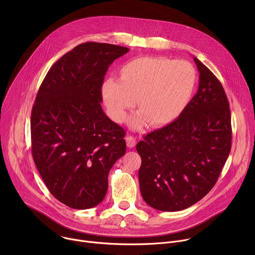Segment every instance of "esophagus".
I'll list each match as a JSON object with an SVG mask.
<instances>
[{"instance_id":"obj_1","label":"esophagus","mask_w":255,"mask_h":255,"mask_svg":"<svg viewBox=\"0 0 255 255\" xmlns=\"http://www.w3.org/2000/svg\"><path fill=\"white\" fill-rule=\"evenodd\" d=\"M126 143H127V146L129 148H133L135 145H136V138L132 135H127L126 136Z\"/></svg>"}]
</instances>
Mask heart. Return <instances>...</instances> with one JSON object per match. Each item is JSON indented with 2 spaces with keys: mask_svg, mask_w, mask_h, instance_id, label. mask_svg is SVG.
Masks as SVG:
<instances>
[{
  "mask_svg": "<svg viewBox=\"0 0 255 255\" xmlns=\"http://www.w3.org/2000/svg\"><path fill=\"white\" fill-rule=\"evenodd\" d=\"M196 82V70L188 61L142 56L119 68L118 81L106 79L101 86V97L109 117L116 123L125 120L137 100L140 112L131 125L139 127L148 121L152 127H163L186 111Z\"/></svg>",
  "mask_w": 255,
  "mask_h": 255,
  "instance_id": "heart-1",
  "label": "heart"
}]
</instances>
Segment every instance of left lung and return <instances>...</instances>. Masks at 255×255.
I'll list each match as a JSON object with an SVG mask.
<instances>
[{"instance_id":"8db88e82","label":"left lung","mask_w":255,"mask_h":255,"mask_svg":"<svg viewBox=\"0 0 255 255\" xmlns=\"http://www.w3.org/2000/svg\"><path fill=\"white\" fill-rule=\"evenodd\" d=\"M199 89L177 120L137 143L143 200L163 212L185 210L215 186L231 149V115L225 91L194 56Z\"/></svg>"}]
</instances>
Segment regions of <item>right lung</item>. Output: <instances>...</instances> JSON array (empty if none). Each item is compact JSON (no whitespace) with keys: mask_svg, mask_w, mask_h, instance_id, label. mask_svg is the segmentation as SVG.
Instances as JSON below:
<instances>
[{"mask_svg":"<svg viewBox=\"0 0 255 255\" xmlns=\"http://www.w3.org/2000/svg\"><path fill=\"white\" fill-rule=\"evenodd\" d=\"M129 48L86 42L48 70L31 113L32 156L54 198L72 209L99 205L108 174L126 152L124 129L104 113L101 86Z\"/></svg>","mask_w":255,"mask_h":255,"instance_id":"1","label":"right lung"}]
</instances>
